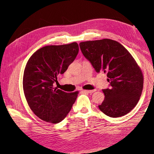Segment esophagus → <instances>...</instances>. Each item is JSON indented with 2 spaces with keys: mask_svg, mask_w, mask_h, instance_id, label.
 <instances>
[{
  "mask_svg": "<svg viewBox=\"0 0 154 154\" xmlns=\"http://www.w3.org/2000/svg\"><path fill=\"white\" fill-rule=\"evenodd\" d=\"M96 90L94 89V90H91V91H88V90H83V91L84 92H86V93H88V94H92V93H93L94 92H95Z\"/></svg>",
  "mask_w": 154,
  "mask_h": 154,
  "instance_id": "obj_1",
  "label": "esophagus"
}]
</instances>
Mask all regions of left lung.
Instances as JSON below:
<instances>
[{
    "label": "left lung",
    "instance_id": "8db88e82",
    "mask_svg": "<svg viewBox=\"0 0 154 154\" xmlns=\"http://www.w3.org/2000/svg\"><path fill=\"white\" fill-rule=\"evenodd\" d=\"M83 56L96 72L106 73L110 87L103 89L104 101L100 110L111 118L130 112L137 104L143 87V75L136 60L123 45L102 39L80 43Z\"/></svg>",
    "mask_w": 154,
    "mask_h": 154
}]
</instances>
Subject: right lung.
<instances>
[{
    "label": "right lung",
    "mask_w": 154,
    "mask_h": 154,
    "mask_svg": "<svg viewBox=\"0 0 154 154\" xmlns=\"http://www.w3.org/2000/svg\"><path fill=\"white\" fill-rule=\"evenodd\" d=\"M79 51L73 42L48 45L37 50L27 61L23 76V89L27 103L42 120L60 123L66 117L75 102L78 91L67 93L53 85L57 76L63 74Z\"/></svg>",
    "instance_id": "right-lung-1"
}]
</instances>
